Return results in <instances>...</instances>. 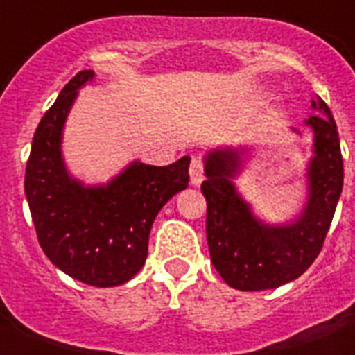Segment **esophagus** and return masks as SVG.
Here are the masks:
<instances>
[{"label": "esophagus", "instance_id": "34e87169", "mask_svg": "<svg viewBox=\"0 0 355 355\" xmlns=\"http://www.w3.org/2000/svg\"><path fill=\"white\" fill-rule=\"evenodd\" d=\"M189 178L193 186H200V182L205 180V164L199 156H193V160L189 164Z\"/></svg>", "mask_w": 355, "mask_h": 355}]
</instances>
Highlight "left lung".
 <instances>
[{
    "mask_svg": "<svg viewBox=\"0 0 355 355\" xmlns=\"http://www.w3.org/2000/svg\"><path fill=\"white\" fill-rule=\"evenodd\" d=\"M315 116L304 119L313 130V156L306 169L308 199L293 221L269 225L237 191L247 147H219L205 156L206 237L210 258L228 286L239 291L275 289L302 275L319 256L343 191V156L337 125L320 97L311 99ZM298 132L297 128H293Z\"/></svg>",
    "mask_w": 355,
    "mask_h": 355,
    "instance_id": "obj_1",
    "label": "left lung"
}]
</instances>
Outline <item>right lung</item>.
I'll list each match as a JSON object with an SVG mask.
<instances>
[{
    "mask_svg": "<svg viewBox=\"0 0 355 355\" xmlns=\"http://www.w3.org/2000/svg\"><path fill=\"white\" fill-rule=\"evenodd\" d=\"M94 77L92 69L79 71L38 123L25 197L38 243L55 267L88 286L116 287L144 267L162 206L188 188L189 156L164 167L130 162L99 186L71 177L62 156L64 125L79 90Z\"/></svg>",
    "mask_w": 355,
    "mask_h": 355,
    "instance_id": "obj_1",
    "label": "right lung"
}]
</instances>
